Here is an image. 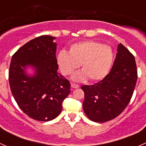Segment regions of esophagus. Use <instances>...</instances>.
<instances>
[{
    "label": "esophagus",
    "mask_w": 146,
    "mask_h": 146,
    "mask_svg": "<svg viewBox=\"0 0 146 146\" xmlns=\"http://www.w3.org/2000/svg\"><path fill=\"white\" fill-rule=\"evenodd\" d=\"M70 86H71L72 88H74V89L75 88H78L79 87H80L78 84H76V83H71Z\"/></svg>",
    "instance_id": "1"
}]
</instances>
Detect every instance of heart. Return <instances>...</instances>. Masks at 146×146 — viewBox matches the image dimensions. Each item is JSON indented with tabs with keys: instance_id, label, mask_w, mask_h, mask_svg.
Here are the masks:
<instances>
[{
	"instance_id": "obj_1",
	"label": "heart",
	"mask_w": 146,
	"mask_h": 146,
	"mask_svg": "<svg viewBox=\"0 0 146 146\" xmlns=\"http://www.w3.org/2000/svg\"><path fill=\"white\" fill-rule=\"evenodd\" d=\"M114 61V52L110 46L92 40L73 44L68 53L61 51L57 63L64 75L72 74L80 64L82 71L73 76V80L92 82L101 81L110 73Z\"/></svg>"
}]
</instances>
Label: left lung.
I'll return each instance as SVG.
<instances>
[{
	"mask_svg": "<svg viewBox=\"0 0 146 146\" xmlns=\"http://www.w3.org/2000/svg\"><path fill=\"white\" fill-rule=\"evenodd\" d=\"M133 54L121 44L110 73L92 85H82L85 94L82 107L91 121L102 123L116 118L127 107L137 80Z\"/></svg>",
	"mask_w": 146,
	"mask_h": 146,
	"instance_id": "8db88e82",
	"label": "left lung"
}]
</instances>
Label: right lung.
I'll return each instance as SVG.
<instances>
[{
	"mask_svg": "<svg viewBox=\"0 0 146 146\" xmlns=\"http://www.w3.org/2000/svg\"><path fill=\"white\" fill-rule=\"evenodd\" d=\"M56 37L33 39L13 56L9 68L12 94L19 107L32 119L48 121L59 115L62 102L70 92L68 80L58 73ZM28 67L35 73H27Z\"/></svg>",
	"mask_w": 146,
	"mask_h": 146,
	"instance_id": "1",
	"label": "right lung"
}]
</instances>
